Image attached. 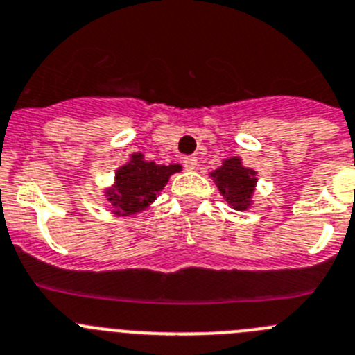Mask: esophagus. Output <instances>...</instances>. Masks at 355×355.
Returning <instances> with one entry per match:
<instances>
[{"label":"esophagus","instance_id":"1","mask_svg":"<svg viewBox=\"0 0 355 355\" xmlns=\"http://www.w3.org/2000/svg\"><path fill=\"white\" fill-rule=\"evenodd\" d=\"M198 166V159L193 157V155H189V157H184V168L185 170H194Z\"/></svg>","mask_w":355,"mask_h":355}]
</instances>
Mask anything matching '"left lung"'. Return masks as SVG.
Here are the masks:
<instances>
[{"label":"left lung","instance_id":"1","mask_svg":"<svg viewBox=\"0 0 355 355\" xmlns=\"http://www.w3.org/2000/svg\"><path fill=\"white\" fill-rule=\"evenodd\" d=\"M216 182L217 189L221 191L223 198L228 205L235 210H248L251 207L254 185H257V171L244 168L239 157L223 161L216 171L210 173Z\"/></svg>","mask_w":355,"mask_h":355}]
</instances>
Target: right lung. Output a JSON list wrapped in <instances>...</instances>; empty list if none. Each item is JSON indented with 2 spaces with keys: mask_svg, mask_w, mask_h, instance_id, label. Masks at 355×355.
<instances>
[{
  "mask_svg": "<svg viewBox=\"0 0 355 355\" xmlns=\"http://www.w3.org/2000/svg\"><path fill=\"white\" fill-rule=\"evenodd\" d=\"M175 171H180V164L161 166L145 161L143 154H132L130 161L116 171L113 187L106 191L113 212L116 216H132L145 210Z\"/></svg>",
  "mask_w": 355,
  "mask_h": 355,
  "instance_id": "right-lung-1",
  "label": "right lung"
}]
</instances>
